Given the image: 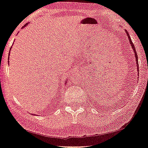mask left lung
Here are the masks:
<instances>
[{
    "label": "left lung",
    "instance_id": "8db88e82",
    "mask_svg": "<svg viewBox=\"0 0 148 148\" xmlns=\"http://www.w3.org/2000/svg\"><path fill=\"white\" fill-rule=\"evenodd\" d=\"M125 33H126V35L128 37V40H129V42H130V44L131 46H132V48L133 49L134 52V55H135V57H136V66H137V70H138V72L139 74V65H138V55H137V52H136V48H135V46H134V45L133 44V42H132V40L130 38V35L128 34V32L125 29Z\"/></svg>",
    "mask_w": 148,
    "mask_h": 148
}]
</instances>
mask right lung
<instances>
[{"instance_id":"right-lung-1","label":"right lung","mask_w":148,"mask_h":148,"mask_svg":"<svg viewBox=\"0 0 148 148\" xmlns=\"http://www.w3.org/2000/svg\"><path fill=\"white\" fill-rule=\"evenodd\" d=\"M27 25H28V24H26V25H25V26H23V28H25V26H27ZM9 54H10V52H9ZM8 60H9V57H8ZM8 63H9V61H8ZM66 82H67V81H66Z\"/></svg>"}]
</instances>
